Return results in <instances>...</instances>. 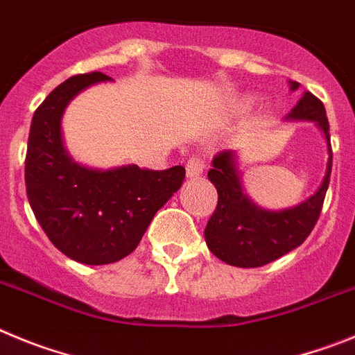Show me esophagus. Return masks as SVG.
Returning <instances> with one entry per match:
<instances>
[{"label": "esophagus", "mask_w": 355, "mask_h": 355, "mask_svg": "<svg viewBox=\"0 0 355 355\" xmlns=\"http://www.w3.org/2000/svg\"><path fill=\"white\" fill-rule=\"evenodd\" d=\"M185 171H187V177L191 178L200 177L205 171V161L198 155H193V157H189V161L185 162Z\"/></svg>", "instance_id": "34e87169"}]
</instances>
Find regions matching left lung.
Wrapping results in <instances>:
<instances>
[{"mask_svg": "<svg viewBox=\"0 0 355 355\" xmlns=\"http://www.w3.org/2000/svg\"><path fill=\"white\" fill-rule=\"evenodd\" d=\"M290 88L297 90L299 83L292 81ZM286 118L313 120L324 130L329 145L325 178L320 189L299 207L283 212H267L254 207L242 191L233 152H219L209 171L210 182L217 189V207L207 223L205 241L210 251L228 265L249 269L277 260L301 245L320 217L333 168V148L324 102L311 92H306Z\"/></svg>", "mask_w": 355, "mask_h": 355, "instance_id": "1", "label": "left lung"}]
</instances>
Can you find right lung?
<instances>
[{"mask_svg":"<svg viewBox=\"0 0 355 355\" xmlns=\"http://www.w3.org/2000/svg\"><path fill=\"white\" fill-rule=\"evenodd\" d=\"M102 72L72 76L37 107L28 138L24 180L31 210L49 241L72 260L106 265L138 248L155 212L180 189L184 166L155 171L136 164L97 171L76 164L62 139V114Z\"/></svg>","mask_w":355,"mask_h":355,"instance_id":"add662e5","label":"right lung"}]
</instances>
